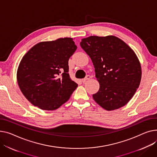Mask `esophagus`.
Listing matches in <instances>:
<instances>
[{"label": "esophagus", "mask_w": 157, "mask_h": 157, "mask_svg": "<svg viewBox=\"0 0 157 157\" xmlns=\"http://www.w3.org/2000/svg\"><path fill=\"white\" fill-rule=\"evenodd\" d=\"M90 78H91V76H90V75H87V76H86L84 79H82V82H85V81H86L89 80Z\"/></svg>", "instance_id": "esophagus-1"}]
</instances>
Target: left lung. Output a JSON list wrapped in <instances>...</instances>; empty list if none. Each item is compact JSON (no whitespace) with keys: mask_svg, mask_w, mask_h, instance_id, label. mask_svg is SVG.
<instances>
[{"mask_svg":"<svg viewBox=\"0 0 157 157\" xmlns=\"http://www.w3.org/2000/svg\"><path fill=\"white\" fill-rule=\"evenodd\" d=\"M100 83L93 98L107 110L119 109L132 98L141 78L140 62L134 52L114 36H91L81 40Z\"/></svg>","mask_w":157,"mask_h":157,"instance_id":"left-lung-1","label":"left lung"}]
</instances>
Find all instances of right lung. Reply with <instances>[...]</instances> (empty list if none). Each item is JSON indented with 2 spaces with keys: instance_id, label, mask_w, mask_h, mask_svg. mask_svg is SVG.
<instances>
[{
  "instance_id": "obj_1",
  "label": "right lung",
  "mask_w": 157,
  "mask_h": 157,
  "mask_svg": "<svg viewBox=\"0 0 157 157\" xmlns=\"http://www.w3.org/2000/svg\"><path fill=\"white\" fill-rule=\"evenodd\" d=\"M77 49L71 38L42 41L34 45L20 62L19 88L33 105L54 110L66 102L78 87L69 75L68 61Z\"/></svg>"
}]
</instances>
